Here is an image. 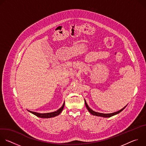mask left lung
I'll return each mask as SVG.
<instances>
[{
  "label": "left lung",
  "mask_w": 146,
  "mask_h": 146,
  "mask_svg": "<svg viewBox=\"0 0 146 146\" xmlns=\"http://www.w3.org/2000/svg\"><path fill=\"white\" fill-rule=\"evenodd\" d=\"M84 101H85V105H86V106L87 110H88V111H89L91 114H92V115H96V116L103 117H106V118L110 117H112V116H113V115H116V114L119 113L121 112L125 108L127 107V105L125 106L123 109H122L121 110H119V111H117V112H114V113H110V114H104V113H98V112H96V111H93V110H92V109H91L90 108V107L88 106L87 103V102H86V101L85 99H84Z\"/></svg>",
  "instance_id": "obj_1"
}]
</instances>
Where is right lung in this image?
<instances>
[{
    "label": "right lung",
    "mask_w": 146,
    "mask_h": 146,
    "mask_svg": "<svg viewBox=\"0 0 146 146\" xmlns=\"http://www.w3.org/2000/svg\"><path fill=\"white\" fill-rule=\"evenodd\" d=\"M65 106V102L63 104L62 106L58 109V110H56V111L54 112H52V113H36V112H34V111H31L30 110H28L30 113H32L33 114L36 115L38 117L40 118H51V117H55L56 115H58L63 110V109L64 108Z\"/></svg>",
    "instance_id": "obj_1"
}]
</instances>
